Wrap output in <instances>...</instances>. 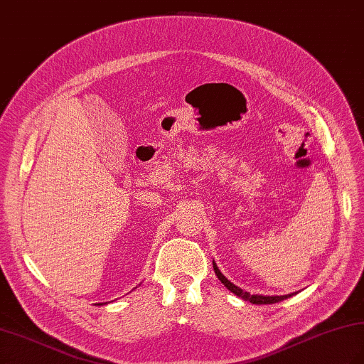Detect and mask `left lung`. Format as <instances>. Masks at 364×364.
<instances>
[{
	"mask_svg": "<svg viewBox=\"0 0 364 364\" xmlns=\"http://www.w3.org/2000/svg\"><path fill=\"white\" fill-rule=\"evenodd\" d=\"M213 267H214V272H215V275H218V278L219 280L227 286V288L233 292V294H236L237 297H242L244 300H249V301H252V304H257V305H264V304H277V301H282V300H284V299H288V297H292L294 294H286V296H250L249 292H245V291H242L241 288H237V286H235L233 283L231 282H228L225 277H223V274L220 272L219 270V267L215 266V262L213 261Z\"/></svg>",
	"mask_w": 364,
	"mask_h": 364,
	"instance_id": "left-lung-1",
	"label": "left lung"
}]
</instances>
